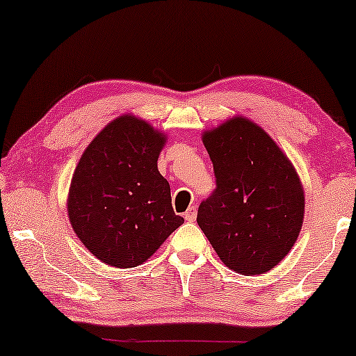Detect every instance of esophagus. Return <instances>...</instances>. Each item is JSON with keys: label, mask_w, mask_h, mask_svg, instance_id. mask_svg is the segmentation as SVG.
I'll return each mask as SVG.
<instances>
[{"label": "esophagus", "mask_w": 356, "mask_h": 356, "mask_svg": "<svg viewBox=\"0 0 356 356\" xmlns=\"http://www.w3.org/2000/svg\"><path fill=\"white\" fill-rule=\"evenodd\" d=\"M196 216H197L196 207L191 206V207L188 209L186 212H184V220H188V222H194V220H196Z\"/></svg>", "instance_id": "obj_1"}]
</instances>
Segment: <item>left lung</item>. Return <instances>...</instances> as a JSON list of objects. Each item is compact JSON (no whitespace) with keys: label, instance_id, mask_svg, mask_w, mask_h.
Here are the masks:
<instances>
[{"label":"left lung","instance_id":"left-lung-1","mask_svg":"<svg viewBox=\"0 0 356 356\" xmlns=\"http://www.w3.org/2000/svg\"><path fill=\"white\" fill-rule=\"evenodd\" d=\"M216 191L201 202L197 225L228 269L257 275L293 248L305 217L298 173L261 126L233 116L202 134Z\"/></svg>","mask_w":356,"mask_h":356}]
</instances>
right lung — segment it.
<instances>
[{"label": "right lung", "mask_w": 356, "mask_h": 356, "mask_svg": "<svg viewBox=\"0 0 356 356\" xmlns=\"http://www.w3.org/2000/svg\"><path fill=\"white\" fill-rule=\"evenodd\" d=\"M167 136L123 115L87 145L72 175L67 216L87 250L105 264H143L184 222L157 168Z\"/></svg>", "instance_id": "1"}]
</instances>
